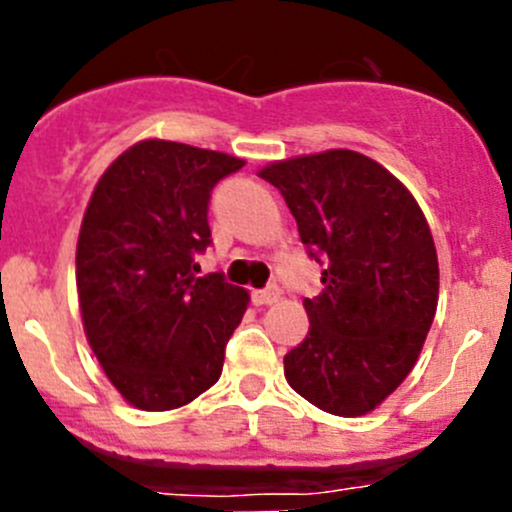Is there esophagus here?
<instances>
[{
    "label": "esophagus",
    "mask_w": 512,
    "mask_h": 512,
    "mask_svg": "<svg viewBox=\"0 0 512 512\" xmlns=\"http://www.w3.org/2000/svg\"><path fill=\"white\" fill-rule=\"evenodd\" d=\"M282 297V289L277 285H270L267 289H260V292H255V302L257 304H265V307H270V304H277Z\"/></svg>",
    "instance_id": "1"
}]
</instances>
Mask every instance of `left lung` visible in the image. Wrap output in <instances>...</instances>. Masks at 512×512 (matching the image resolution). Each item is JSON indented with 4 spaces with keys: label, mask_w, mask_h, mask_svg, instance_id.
Instances as JSON below:
<instances>
[{
    "label": "left lung",
    "mask_w": 512,
    "mask_h": 512,
    "mask_svg": "<svg viewBox=\"0 0 512 512\" xmlns=\"http://www.w3.org/2000/svg\"><path fill=\"white\" fill-rule=\"evenodd\" d=\"M322 262L324 289L304 299L309 332L285 379L327 414L356 418L411 374L438 304V255L411 190L349 148L272 160L257 170Z\"/></svg>",
    "instance_id": "left-lung-1"
}]
</instances>
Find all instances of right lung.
<instances>
[{
  "instance_id": "right-lung-1",
  "label": "right lung",
  "mask_w": 512,
  "mask_h": 512,
  "mask_svg": "<svg viewBox=\"0 0 512 512\" xmlns=\"http://www.w3.org/2000/svg\"><path fill=\"white\" fill-rule=\"evenodd\" d=\"M245 165L188 143L146 138L98 178L76 242L86 342L123 401L173 411L220 379L250 294L220 272L198 277L208 200Z\"/></svg>"
}]
</instances>
